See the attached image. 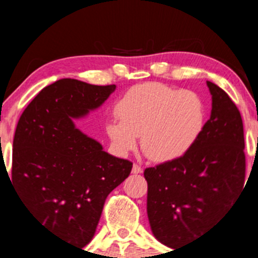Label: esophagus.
Masks as SVG:
<instances>
[{
    "instance_id": "obj_1",
    "label": "esophagus",
    "mask_w": 258,
    "mask_h": 258,
    "mask_svg": "<svg viewBox=\"0 0 258 258\" xmlns=\"http://www.w3.org/2000/svg\"><path fill=\"white\" fill-rule=\"evenodd\" d=\"M142 172V167L140 165H137V163H134V166H132V173L134 175H139V173Z\"/></svg>"
}]
</instances>
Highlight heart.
<instances>
[{
    "mask_svg": "<svg viewBox=\"0 0 258 258\" xmlns=\"http://www.w3.org/2000/svg\"><path fill=\"white\" fill-rule=\"evenodd\" d=\"M116 114L106 132L117 152L127 153L141 136L145 155L155 162L177 160L199 140L206 121L197 93L160 82L137 85L116 103Z\"/></svg>",
    "mask_w": 258,
    "mask_h": 258,
    "instance_id": "1",
    "label": "heart"
}]
</instances>
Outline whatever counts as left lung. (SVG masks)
<instances>
[{"label": "left lung", "instance_id": "8db88e82", "mask_svg": "<svg viewBox=\"0 0 258 258\" xmlns=\"http://www.w3.org/2000/svg\"><path fill=\"white\" fill-rule=\"evenodd\" d=\"M212 110L196 144L177 160L145 170L147 215L161 243L177 248L230 210L244 183L243 123L230 96L207 81Z\"/></svg>", "mask_w": 258, "mask_h": 258}]
</instances>
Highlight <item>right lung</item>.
Returning a JSON list of instances; mask_svg holds the SVG:
<instances>
[{"mask_svg": "<svg viewBox=\"0 0 258 258\" xmlns=\"http://www.w3.org/2000/svg\"><path fill=\"white\" fill-rule=\"evenodd\" d=\"M114 90L56 81L31 101L15 132L12 183L26 210L52 235L81 248L95 236L110 192L132 170V162L103 151L74 122L101 107Z\"/></svg>", "mask_w": 258, "mask_h": 258, "instance_id": "1", "label": "right lung"}]
</instances>
